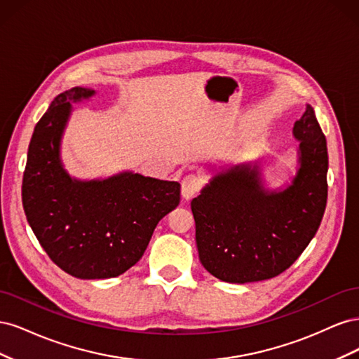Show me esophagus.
<instances>
[{
    "mask_svg": "<svg viewBox=\"0 0 359 359\" xmlns=\"http://www.w3.org/2000/svg\"><path fill=\"white\" fill-rule=\"evenodd\" d=\"M202 187V178L199 175H194V173H190L181 182V194L182 198L189 201L191 199L194 194H196Z\"/></svg>",
    "mask_w": 359,
    "mask_h": 359,
    "instance_id": "34e87169",
    "label": "esophagus"
}]
</instances>
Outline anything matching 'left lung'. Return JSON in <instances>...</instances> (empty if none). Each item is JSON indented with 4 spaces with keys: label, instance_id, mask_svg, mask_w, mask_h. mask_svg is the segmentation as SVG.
<instances>
[{
    "label": "left lung",
    "instance_id": "left-lung-1",
    "mask_svg": "<svg viewBox=\"0 0 359 359\" xmlns=\"http://www.w3.org/2000/svg\"><path fill=\"white\" fill-rule=\"evenodd\" d=\"M298 168L290 184L264 186L260 163L217 172L191 201L203 268L227 283H252L286 271L316 235L328 198V151L313 107L293 126Z\"/></svg>",
    "mask_w": 359,
    "mask_h": 359
}]
</instances>
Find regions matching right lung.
<instances>
[{
	"label": "right lung",
	"mask_w": 359,
	"mask_h": 359,
	"mask_svg": "<svg viewBox=\"0 0 359 359\" xmlns=\"http://www.w3.org/2000/svg\"><path fill=\"white\" fill-rule=\"evenodd\" d=\"M94 90L57 95L28 147L22 181L27 220L53 264L83 278H112L144 256L157 223L180 203L181 186L135 172L82 181L64 169L61 139L72 103Z\"/></svg>",
	"instance_id": "1"
}]
</instances>
